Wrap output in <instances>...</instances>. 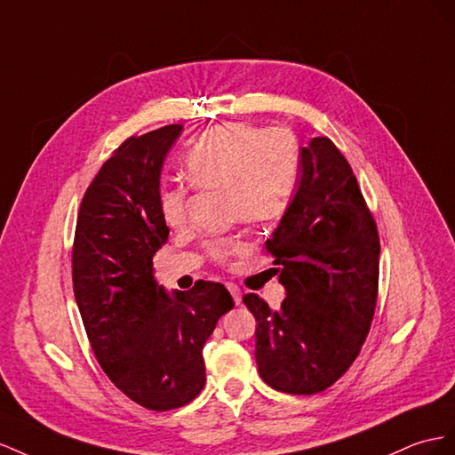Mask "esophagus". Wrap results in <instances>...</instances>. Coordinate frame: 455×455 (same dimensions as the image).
Here are the masks:
<instances>
[{"label": "esophagus", "instance_id": "obj_1", "mask_svg": "<svg viewBox=\"0 0 455 455\" xmlns=\"http://www.w3.org/2000/svg\"><path fill=\"white\" fill-rule=\"evenodd\" d=\"M227 288H228V291H230V295H232V299H235V303L240 305V303H242V290L238 288L236 283H228Z\"/></svg>", "mask_w": 455, "mask_h": 455}]
</instances>
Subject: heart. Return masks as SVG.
<instances>
[{"instance_id":"b5f03b06","label":"heart","mask_w":455,"mask_h":455,"mask_svg":"<svg viewBox=\"0 0 455 455\" xmlns=\"http://www.w3.org/2000/svg\"><path fill=\"white\" fill-rule=\"evenodd\" d=\"M187 180L198 190H223L230 219L261 225L280 219L293 200L301 175L297 140L283 129L250 124H227L205 132L185 158ZM164 223L187 225V190L164 187L158 194ZM242 248L236 240L219 238L207 243V255L227 263Z\"/></svg>"}]
</instances>
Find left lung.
<instances>
[{
    "mask_svg": "<svg viewBox=\"0 0 455 455\" xmlns=\"http://www.w3.org/2000/svg\"><path fill=\"white\" fill-rule=\"evenodd\" d=\"M285 288L278 310L255 293V360L272 388L326 391L350 368L370 331L379 285V235L345 156L328 137L301 148V175L265 243Z\"/></svg>",
    "mask_w": 455,
    "mask_h": 455,
    "instance_id": "8db88e82",
    "label": "left lung"
}]
</instances>
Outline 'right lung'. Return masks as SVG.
Listing matches in <instances>:
<instances>
[{
	"label": "right lung",
	"instance_id": "1",
	"mask_svg": "<svg viewBox=\"0 0 455 455\" xmlns=\"http://www.w3.org/2000/svg\"><path fill=\"white\" fill-rule=\"evenodd\" d=\"M183 125L129 137L84 194L72 248L77 308L100 368L142 408L188 404L205 385L202 348L235 307L219 282L167 293L154 280L170 235L158 207L160 173Z\"/></svg>",
	"mask_w": 455,
	"mask_h": 455
}]
</instances>
